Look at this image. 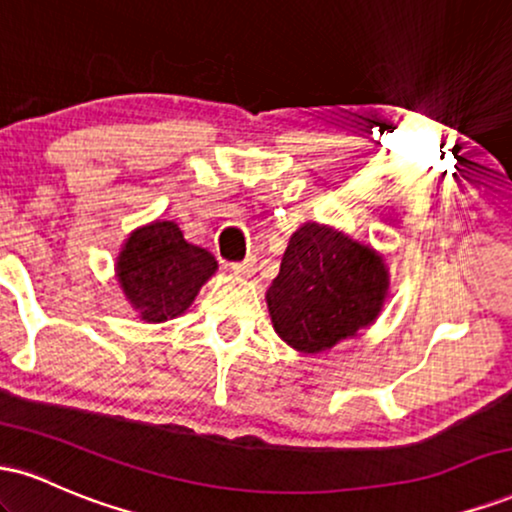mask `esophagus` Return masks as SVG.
<instances>
[{
  "mask_svg": "<svg viewBox=\"0 0 512 512\" xmlns=\"http://www.w3.org/2000/svg\"><path fill=\"white\" fill-rule=\"evenodd\" d=\"M252 260H245V262H236V264H231V272L233 274H245V272H250L252 269Z\"/></svg>",
  "mask_w": 512,
  "mask_h": 512,
  "instance_id": "obj_1",
  "label": "esophagus"
}]
</instances>
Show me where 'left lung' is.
Instances as JSON below:
<instances>
[{
    "label": "left lung",
    "mask_w": 512,
    "mask_h": 512,
    "mask_svg": "<svg viewBox=\"0 0 512 512\" xmlns=\"http://www.w3.org/2000/svg\"><path fill=\"white\" fill-rule=\"evenodd\" d=\"M392 279L383 252L327 223L305 221L267 289L274 332L301 354L358 337L383 313Z\"/></svg>",
    "instance_id": "1"
}]
</instances>
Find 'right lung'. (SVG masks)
Listing matches in <instances>:
<instances>
[{
    "label": "right lung",
    "mask_w": 512,
    "mask_h": 512,
    "mask_svg": "<svg viewBox=\"0 0 512 512\" xmlns=\"http://www.w3.org/2000/svg\"><path fill=\"white\" fill-rule=\"evenodd\" d=\"M219 269L209 250L187 243L175 221H149L125 238L115 279L144 322H168L187 313Z\"/></svg>",
    "instance_id": "add662e5"
}]
</instances>
